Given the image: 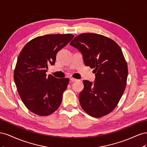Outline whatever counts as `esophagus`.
Wrapping results in <instances>:
<instances>
[{"label":"esophagus","instance_id":"esophagus-1","mask_svg":"<svg viewBox=\"0 0 147 147\" xmlns=\"http://www.w3.org/2000/svg\"><path fill=\"white\" fill-rule=\"evenodd\" d=\"M70 80L71 82H75L78 81V80H77V79H75V78H74L71 77V78H70Z\"/></svg>","mask_w":147,"mask_h":147}]
</instances>
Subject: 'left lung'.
<instances>
[{"label":"left lung","instance_id":"8db88e82","mask_svg":"<svg viewBox=\"0 0 147 147\" xmlns=\"http://www.w3.org/2000/svg\"><path fill=\"white\" fill-rule=\"evenodd\" d=\"M70 45L82 53L84 64L94 69V83L84 80L79 94L82 108L100 118L115 109L126 88L127 65L121 48L112 39L94 33L75 37Z\"/></svg>","mask_w":147,"mask_h":147}]
</instances>
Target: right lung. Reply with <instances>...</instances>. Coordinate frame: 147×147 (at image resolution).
<instances>
[{"mask_svg":"<svg viewBox=\"0 0 147 147\" xmlns=\"http://www.w3.org/2000/svg\"><path fill=\"white\" fill-rule=\"evenodd\" d=\"M74 35L51 34L31 40L22 49L14 70V81L25 106L39 116H48L59 108L68 78L47 76L48 65H54L57 52Z\"/></svg>","mask_w":147,"mask_h":147,"instance_id":"add662e5","label":"right lung"}]
</instances>
